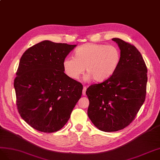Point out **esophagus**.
Wrapping results in <instances>:
<instances>
[{"label": "esophagus", "mask_w": 160, "mask_h": 160, "mask_svg": "<svg viewBox=\"0 0 160 160\" xmlns=\"http://www.w3.org/2000/svg\"><path fill=\"white\" fill-rule=\"evenodd\" d=\"M86 89H87V88H86V86H84L83 90H82V94H83L84 96H85V95H86Z\"/></svg>", "instance_id": "obj_1"}]
</instances>
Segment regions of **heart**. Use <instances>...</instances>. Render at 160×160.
<instances>
[{
	"label": "heart",
	"mask_w": 160,
	"mask_h": 160,
	"mask_svg": "<svg viewBox=\"0 0 160 160\" xmlns=\"http://www.w3.org/2000/svg\"><path fill=\"white\" fill-rule=\"evenodd\" d=\"M121 52L117 47L97 43H86L78 48L75 56L66 58L63 63L66 75L72 80L79 79L86 72L85 80L91 78L103 82L115 73L121 61Z\"/></svg>",
	"instance_id": "b5f03b06"
}]
</instances>
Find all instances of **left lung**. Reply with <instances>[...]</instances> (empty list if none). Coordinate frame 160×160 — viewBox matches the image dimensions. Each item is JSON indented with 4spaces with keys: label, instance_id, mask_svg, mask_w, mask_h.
Returning a JSON list of instances; mask_svg holds the SVG:
<instances>
[{
    "label": "left lung",
    "instance_id": "8db88e82",
    "mask_svg": "<svg viewBox=\"0 0 160 160\" xmlns=\"http://www.w3.org/2000/svg\"><path fill=\"white\" fill-rule=\"evenodd\" d=\"M121 50L116 72L102 83L90 85L88 115L95 127L105 132L117 131L130 125L146 96L148 69L139 50L121 39L113 38Z\"/></svg>",
    "mask_w": 160,
    "mask_h": 160
}]
</instances>
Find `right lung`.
<instances>
[{"instance_id":"1","label":"right lung","mask_w":160,"mask_h":160,"mask_svg":"<svg viewBox=\"0 0 160 160\" xmlns=\"http://www.w3.org/2000/svg\"><path fill=\"white\" fill-rule=\"evenodd\" d=\"M76 46L45 40L21 58L14 80L16 104L22 119L36 130L61 129L81 98L82 84L68 77L63 66Z\"/></svg>"}]
</instances>
